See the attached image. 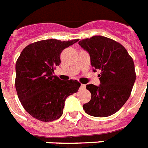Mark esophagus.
Segmentation results:
<instances>
[{"mask_svg":"<svg viewBox=\"0 0 148 148\" xmlns=\"http://www.w3.org/2000/svg\"><path fill=\"white\" fill-rule=\"evenodd\" d=\"M81 89H82V90H84V89H85V88H86V85H83V84H82L81 85Z\"/></svg>","mask_w":148,"mask_h":148,"instance_id":"obj_1","label":"esophagus"}]
</instances>
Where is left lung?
<instances>
[{"mask_svg": "<svg viewBox=\"0 0 148 148\" xmlns=\"http://www.w3.org/2000/svg\"><path fill=\"white\" fill-rule=\"evenodd\" d=\"M79 45L88 52L94 71H101L98 75L101 85H86L91 99L83 109L92 116L113 115L131 95L136 79L134 61L121 44L101 35L83 39Z\"/></svg>", "mask_w": 148, "mask_h": 148, "instance_id": "left-lung-1", "label": "left lung"}]
</instances>
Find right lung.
I'll return each instance as SVG.
<instances>
[{
    "label": "right lung",
    "instance_id": "right-lung-1",
    "mask_svg": "<svg viewBox=\"0 0 148 148\" xmlns=\"http://www.w3.org/2000/svg\"><path fill=\"white\" fill-rule=\"evenodd\" d=\"M78 41H36L26 46L17 59V95L24 109L36 119L52 122L59 119L66 97L79 90L81 84L77 80L63 81L53 75L60 63L61 52Z\"/></svg>",
    "mask_w": 148,
    "mask_h": 148
}]
</instances>
